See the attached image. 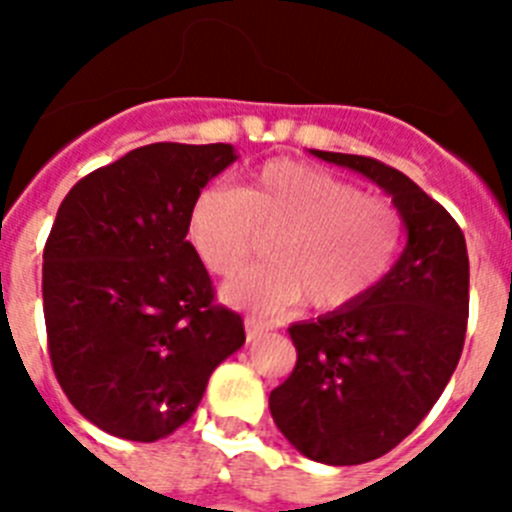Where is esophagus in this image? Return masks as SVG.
Returning a JSON list of instances; mask_svg holds the SVG:
<instances>
[{
    "mask_svg": "<svg viewBox=\"0 0 512 512\" xmlns=\"http://www.w3.org/2000/svg\"><path fill=\"white\" fill-rule=\"evenodd\" d=\"M266 330H271L269 323H264V320H259V318H246V338H248V341H256V338H261Z\"/></svg>",
    "mask_w": 512,
    "mask_h": 512,
    "instance_id": "1",
    "label": "esophagus"
}]
</instances>
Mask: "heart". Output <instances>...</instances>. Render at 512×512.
Returning a JSON list of instances; mask_svg holds the SVG:
<instances>
[{"label": "heart", "mask_w": 512, "mask_h": 512, "mask_svg": "<svg viewBox=\"0 0 512 512\" xmlns=\"http://www.w3.org/2000/svg\"><path fill=\"white\" fill-rule=\"evenodd\" d=\"M271 238V261L223 287V300L259 312L307 300L320 312L359 305L390 277L402 217L341 176L302 161H269L241 189L205 187L189 210V241L228 277Z\"/></svg>", "instance_id": "b5f03b06"}]
</instances>
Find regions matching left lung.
<instances>
[{"mask_svg": "<svg viewBox=\"0 0 512 512\" xmlns=\"http://www.w3.org/2000/svg\"><path fill=\"white\" fill-rule=\"evenodd\" d=\"M310 153L377 184L408 235L366 300L289 328L297 366L269 395L271 418L302 456L354 467L410 436L449 384L467 333V241L402 171L351 153Z\"/></svg>", "mask_w": 512, "mask_h": 512, "instance_id": "8db88e82", "label": "left lung"}]
</instances>
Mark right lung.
I'll list each match as a JSON object with an SVG mask.
<instances>
[{"instance_id":"1","label":"right lung","mask_w":512,"mask_h":512,"mask_svg":"<svg viewBox=\"0 0 512 512\" xmlns=\"http://www.w3.org/2000/svg\"><path fill=\"white\" fill-rule=\"evenodd\" d=\"M235 158L230 143H151L84 176L58 207L43 251L48 348L71 405L104 433L171 436L246 343L187 241L194 197Z\"/></svg>"}]
</instances>
